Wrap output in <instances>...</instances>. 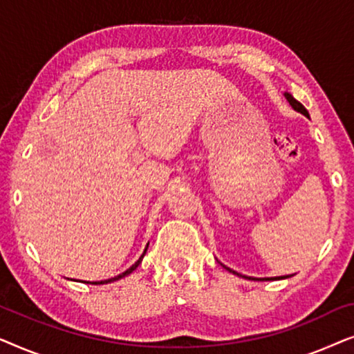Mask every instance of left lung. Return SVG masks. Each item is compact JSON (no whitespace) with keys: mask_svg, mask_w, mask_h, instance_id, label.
I'll return each instance as SVG.
<instances>
[{"mask_svg":"<svg viewBox=\"0 0 354 354\" xmlns=\"http://www.w3.org/2000/svg\"><path fill=\"white\" fill-rule=\"evenodd\" d=\"M283 96L285 98H287V101L290 103V106H292V108L297 111V113H301L303 115H306V118H309V113L306 111V108H304V106L299 103V101H297L293 98L292 95L288 93V91H285L283 93ZM222 264V263H221ZM224 266V264H222ZM224 268L229 270V272H232V274H235V275H239V277H243V279H248V280H259V282H264V280H280V279H288V275H283V277H263V279H254V277H248V275H241V274H239V272H235L234 269H230V268H227V266H224Z\"/></svg>","mask_w":354,"mask_h":354,"instance_id":"1","label":"left lung"}]
</instances>
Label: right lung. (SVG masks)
Wrapping results in <instances>:
<instances>
[{"mask_svg": "<svg viewBox=\"0 0 354 354\" xmlns=\"http://www.w3.org/2000/svg\"><path fill=\"white\" fill-rule=\"evenodd\" d=\"M147 250H148V245H147V248H145V251H143V254H142V256H140V258H138V261H137V263H135V264H132V266H130V268H129L127 270H125V272H122V274H119V275H115V277H113V279H108V280H100V282H88V280H84V282H85V283H91V285H103V283H111V282H115V280H119V279H124V277H125V275L132 274V272H133V270H135V269H137L140 264H142V261H143V256H145V254H147Z\"/></svg>", "mask_w": 354, "mask_h": 354, "instance_id": "add662e5", "label": "right lung"}]
</instances>
